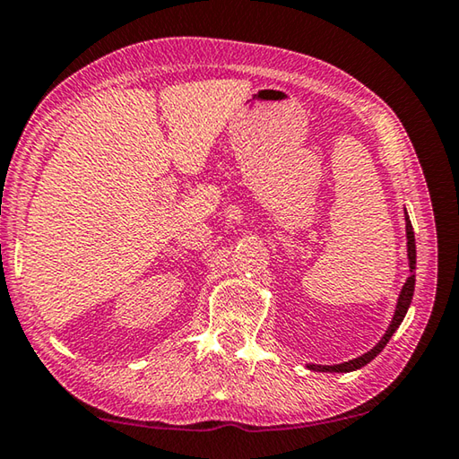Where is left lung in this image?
Masks as SVG:
<instances>
[{
    "mask_svg": "<svg viewBox=\"0 0 459 459\" xmlns=\"http://www.w3.org/2000/svg\"><path fill=\"white\" fill-rule=\"evenodd\" d=\"M405 230H407V255H409V268H411V276L407 278L405 286L401 288V294H399V300H397V308H395V315H393L391 325L387 328V333H385L383 339L375 344V347L365 352L363 357L359 359H352L349 363H341V365H308V368H315V371H323V373H349V371H357V368L365 367L367 363H371V360L379 355V352L387 347L389 339L393 336V333L397 331L399 325L403 323V318L407 315V308L409 304H411L413 299V290H415V236H413V225L409 221V217H405Z\"/></svg>",
    "mask_w": 459,
    "mask_h": 459,
    "instance_id": "left-lung-1",
    "label": "left lung"
}]
</instances>
